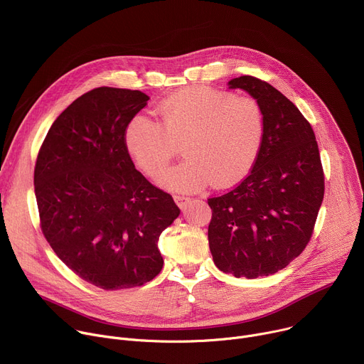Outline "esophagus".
<instances>
[{
    "instance_id": "34e87169",
    "label": "esophagus",
    "mask_w": 364,
    "mask_h": 364,
    "mask_svg": "<svg viewBox=\"0 0 364 364\" xmlns=\"http://www.w3.org/2000/svg\"><path fill=\"white\" fill-rule=\"evenodd\" d=\"M174 200H176V203L178 204V207H181V209H186V207H187V205L190 204V201H191V198L184 197V196H176Z\"/></svg>"
}]
</instances>
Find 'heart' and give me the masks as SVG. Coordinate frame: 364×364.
I'll return each mask as SVG.
<instances>
[{"label": "heart", "mask_w": 364, "mask_h": 364, "mask_svg": "<svg viewBox=\"0 0 364 364\" xmlns=\"http://www.w3.org/2000/svg\"><path fill=\"white\" fill-rule=\"evenodd\" d=\"M160 124L138 115L127 127L125 144L149 177L163 176L183 144L186 161L164 176L176 191L235 186L252 170L261 152L267 121L261 102L225 89L187 87L157 108Z\"/></svg>", "instance_id": "obj_1"}]
</instances>
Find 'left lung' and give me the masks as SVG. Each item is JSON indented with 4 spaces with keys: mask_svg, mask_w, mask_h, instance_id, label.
I'll return each instance as SVG.
<instances>
[{
    "mask_svg": "<svg viewBox=\"0 0 364 364\" xmlns=\"http://www.w3.org/2000/svg\"><path fill=\"white\" fill-rule=\"evenodd\" d=\"M229 85L261 102L267 129L250 173L207 198V233L215 265L253 279L284 269L308 245L324 198V170L316 134L288 97L253 76Z\"/></svg>",
    "mask_w": 364,
    "mask_h": 364,
    "instance_id": "1",
    "label": "left lung"
}]
</instances>
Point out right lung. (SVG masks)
Returning a JSON list of instances; mask_svg holds the SVG:
<instances>
[{
    "instance_id": "right-lung-1",
    "label": "right lung",
    "mask_w": 364,
    "mask_h": 364,
    "mask_svg": "<svg viewBox=\"0 0 364 364\" xmlns=\"http://www.w3.org/2000/svg\"><path fill=\"white\" fill-rule=\"evenodd\" d=\"M148 99L108 86L86 92L50 127L34 167L44 237L69 269L105 291L141 287L161 272L157 242L180 215L127 149V127Z\"/></svg>"
}]
</instances>
